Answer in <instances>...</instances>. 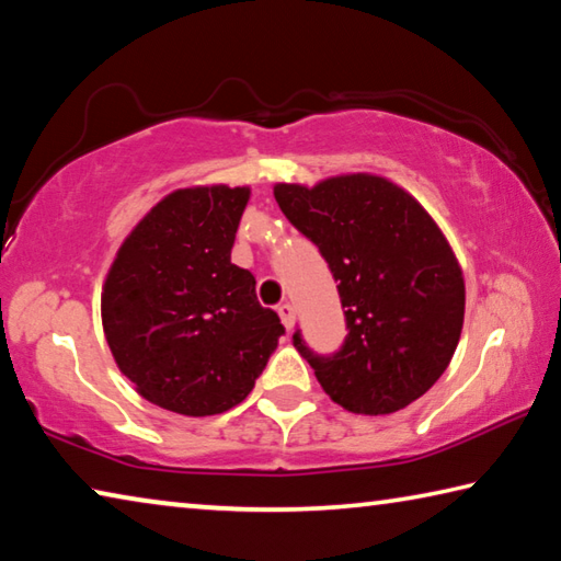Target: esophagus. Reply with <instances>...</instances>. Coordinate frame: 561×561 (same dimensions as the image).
I'll list each match as a JSON object with an SVG mask.
<instances>
[{
	"mask_svg": "<svg viewBox=\"0 0 561 561\" xmlns=\"http://www.w3.org/2000/svg\"><path fill=\"white\" fill-rule=\"evenodd\" d=\"M277 311H279V319H282V324L287 327V329H291V327H294V321H297V311H294L291 304H287V301L279 304Z\"/></svg>",
	"mask_w": 561,
	"mask_h": 561,
	"instance_id": "esophagus-1",
	"label": "esophagus"
}]
</instances>
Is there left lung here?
Returning a JSON list of instances; mask_svg holds the SVG:
<instances>
[{
	"mask_svg": "<svg viewBox=\"0 0 561 561\" xmlns=\"http://www.w3.org/2000/svg\"><path fill=\"white\" fill-rule=\"evenodd\" d=\"M274 201L319 247L339 282L348 336L321 358L294 334L331 401L388 415L438 381L465 319L460 262L438 222L401 185L374 173L277 183Z\"/></svg>",
	"mask_w": 561,
	"mask_h": 561,
	"instance_id": "1",
	"label": "left lung"
}]
</instances>
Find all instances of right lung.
I'll use <instances>...</instances> for the list:
<instances>
[{
    "label": "right lung",
    "mask_w": 561,
    "mask_h": 561,
    "mask_svg": "<svg viewBox=\"0 0 561 561\" xmlns=\"http://www.w3.org/2000/svg\"><path fill=\"white\" fill-rule=\"evenodd\" d=\"M250 187L165 195L118 247L101 291L113 360L146 401L190 417L242 403L284 334L232 264Z\"/></svg>",
    "instance_id": "right-lung-1"
}]
</instances>
